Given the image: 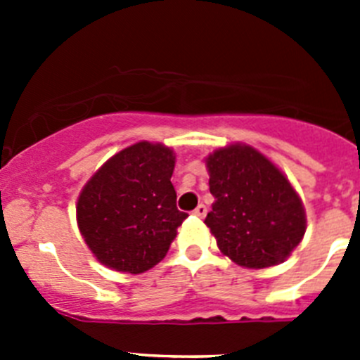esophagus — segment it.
<instances>
[{"label":"esophagus","instance_id":"esophagus-1","mask_svg":"<svg viewBox=\"0 0 360 360\" xmlns=\"http://www.w3.org/2000/svg\"><path fill=\"white\" fill-rule=\"evenodd\" d=\"M205 214H207V207H205L203 203H200L198 207L195 209V216H198V218H203Z\"/></svg>","mask_w":360,"mask_h":360}]
</instances>
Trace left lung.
<instances>
[{"mask_svg": "<svg viewBox=\"0 0 360 360\" xmlns=\"http://www.w3.org/2000/svg\"><path fill=\"white\" fill-rule=\"evenodd\" d=\"M205 164L214 196L205 225L218 249L245 269L285 262L307 231L303 202L288 178L247 144L216 149Z\"/></svg>", "mask_w": 360, "mask_h": 360, "instance_id": "1", "label": "left lung"}]
</instances>
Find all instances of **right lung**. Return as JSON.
<instances>
[{
    "label": "right lung",
    "mask_w": 360,
    "mask_h": 360,
    "mask_svg": "<svg viewBox=\"0 0 360 360\" xmlns=\"http://www.w3.org/2000/svg\"><path fill=\"white\" fill-rule=\"evenodd\" d=\"M173 169V149L142 141L113 155L82 187L79 231L108 269L142 274L165 257L187 218L176 209Z\"/></svg>",
    "instance_id": "1"
}]
</instances>
